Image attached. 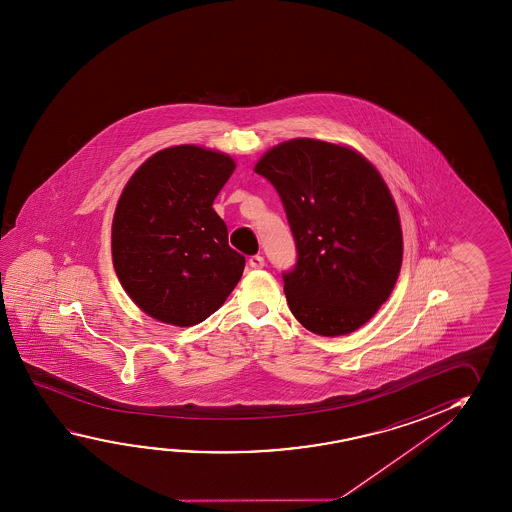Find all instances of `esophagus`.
Returning <instances> with one entry per match:
<instances>
[{
	"instance_id": "1",
	"label": "esophagus",
	"mask_w": 512,
	"mask_h": 512,
	"mask_svg": "<svg viewBox=\"0 0 512 512\" xmlns=\"http://www.w3.org/2000/svg\"><path fill=\"white\" fill-rule=\"evenodd\" d=\"M264 266H266V260H264L262 255H252V257H250V268L260 269L264 268Z\"/></svg>"
}]
</instances>
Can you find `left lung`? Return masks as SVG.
I'll return each mask as SVG.
<instances>
[{
  "instance_id": "left-lung-1",
  "label": "left lung",
  "mask_w": 512,
  "mask_h": 512,
  "mask_svg": "<svg viewBox=\"0 0 512 512\" xmlns=\"http://www.w3.org/2000/svg\"><path fill=\"white\" fill-rule=\"evenodd\" d=\"M255 173L277 189L296 243L282 275L294 318L325 337L362 327L402 268L400 218L380 173L352 148L316 139L278 144Z\"/></svg>"
}]
</instances>
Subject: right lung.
I'll use <instances>...</instances> for the list:
<instances>
[{"label": "right lung", "instance_id": "add662e5", "mask_svg": "<svg viewBox=\"0 0 512 512\" xmlns=\"http://www.w3.org/2000/svg\"><path fill=\"white\" fill-rule=\"evenodd\" d=\"M232 157L193 144L151 155L125 185L112 221V260L126 294L151 318L193 327L225 303L241 253L212 203Z\"/></svg>", "mask_w": 512, "mask_h": 512}]
</instances>
